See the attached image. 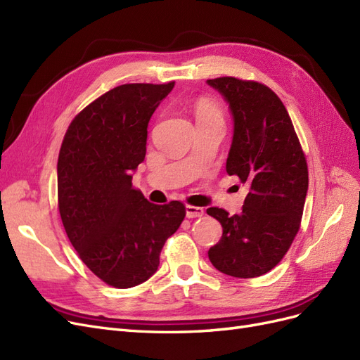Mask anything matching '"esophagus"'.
<instances>
[{"instance_id":"esophagus-1","label":"esophagus","mask_w":360,"mask_h":360,"mask_svg":"<svg viewBox=\"0 0 360 360\" xmlns=\"http://www.w3.org/2000/svg\"><path fill=\"white\" fill-rule=\"evenodd\" d=\"M202 214H204V210L201 207L186 205V217H189V219H193V217H201Z\"/></svg>"}]
</instances>
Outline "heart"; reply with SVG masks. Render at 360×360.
I'll use <instances>...</instances> for the list:
<instances>
[{"mask_svg": "<svg viewBox=\"0 0 360 360\" xmlns=\"http://www.w3.org/2000/svg\"><path fill=\"white\" fill-rule=\"evenodd\" d=\"M195 114H197V120H221L222 122L219 106L209 101H200L195 106Z\"/></svg>", "mask_w": 360, "mask_h": 360, "instance_id": "1", "label": "heart"}]
</instances>
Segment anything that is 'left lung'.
Instances as JSON below:
<instances>
[{
    "instance_id": "1",
    "label": "left lung",
    "mask_w": 360,
    "mask_h": 360,
    "mask_svg": "<svg viewBox=\"0 0 360 360\" xmlns=\"http://www.w3.org/2000/svg\"><path fill=\"white\" fill-rule=\"evenodd\" d=\"M233 115L226 172L249 192L242 213L210 207L222 237L209 249L210 263L225 275L257 278L284 258L296 237L308 193V167L284 103L269 86L231 76L207 81Z\"/></svg>"
}]
</instances>
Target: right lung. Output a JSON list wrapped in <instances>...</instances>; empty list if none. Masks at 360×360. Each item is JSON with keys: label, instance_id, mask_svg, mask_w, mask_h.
Masks as SVG:
<instances>
[{"label": "right lung", "instance_id": "add662e5", "mask_svg": "<svg viewBox=\"0 0 360 360\" xmlns=\"http://www.w3.org/2000/svg\"><path fill=\"white\" fill-rule=\"evenodd\" d=\"M172 89L174 82L115 86L75 117L60 148L64 230L85 266L115 288L155 274L163 245L186 214L180 201L151 204L132 188L150 118Z\"/></svg>", "mask_w": 360, "mask_h": 360}]
</instances>
